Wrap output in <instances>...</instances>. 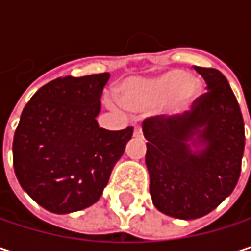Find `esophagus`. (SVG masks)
<instances>
[{
    "label": "esophagus",
    "mask_w": 251,
    "mask_h": 251,
    "mask_svg": "<svg viewBox=\"0 0 251 251\" xmlns=\"http://www.w3.org/2000/svg\"><path fill=\"white\" fill-rule=\"evenodd\" d=\"M133 136H135V138H141V136H142V129H141V126H135V127H133Z\"/></svg>",
    "instance_id": "obj_1"
}]
</instances>
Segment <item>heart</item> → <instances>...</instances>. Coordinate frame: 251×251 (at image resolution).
<instances>
[{
	"label": "heart",
	"instance_id": "heart-1",
	"mask_svg": "<svg viewBox=\"0 0 251 251\" xmlns=\"http://www.w3.org/2000/svg\"><path fill=\"white\" fill-rule=\"evenodd\" d=\"M202 93V84L180 70H170L151 78L129 79L121 87V100L127 110L139 112L164 103L166 113L189 110Z\"/></svg>",
	"mask_w": 251,
	"mask_h": 251
}]
</instances>
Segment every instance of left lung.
Listing matches in <instances>:
<instances>
[{"mask_svg":"<svg viewBox=\"0 0 251 251\" xmlns=\"http://www.w3.org/2000/svg\"><path fill=\"white\" fill-rule=\"evenodd\" d=\"M195 71L208 91L192 109L142 124L152 203L178 220L201 218L231 195L244 152L243 115L226 78L214 68Z\"/></svg>","mask_w":251,"mask_h":251,"instance_id":"1","label":"left lung"}]
</instances>
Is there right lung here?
<instances>
[{"instance_id": "add662e5", "label": "right lung", "mask_w": 251, "mask_h": 251, "mask_svg": "<svg viewBox=\"0 0 251 251\" xmlns=\"http://www.w3.org/2000/svg\"><path fill=\"white\" fill-rule=\"evenodd\" d=\"M109 78V73L56 78L23 109L13 141L14 172L25 193L49 212L96 203L132 138V126L106 130L96 121Z\"/></svg>"}]
</instances>
